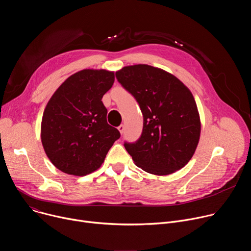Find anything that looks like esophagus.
<instances>
[{
  "instance_id": "esophagus-1",
  "label": "esophagus",
  "mask_w": 251,
  "mask_h": 251,
  "mask_svg": "<svg viewBox=\"0 0 251 251\" xmlns=\"http://www.w3.org/2000/svg\"><path fill=\"white\" fill-rule=\"evenodd\" d=\"M124 129H125V127H124V125H120L119 127H118V130H119V132L121 133V134H123V132H124Z\"/></svg>"
}]
</instances>
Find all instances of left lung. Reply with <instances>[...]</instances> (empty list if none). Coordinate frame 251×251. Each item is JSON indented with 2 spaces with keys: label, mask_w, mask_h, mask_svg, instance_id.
<instances>
[{
  "label": "left lung",
  "mask_w": 251,
  "mask_h": 251,
  "mask_svg": "<svg viewBox=\"0 0 251 251\" xmlns=\"http://www.w3.org/2000/svg\"><path fill=\"white\" fill-rule=\"evenodd\" d=\"M116 78L139 103L143 131L124 147L137 167L170 175L192 159L201 135V120L190 89L175 75L148 64L125 66Z\"/></svg>",
  "instance_id": "left-lung-1"
}]
</instances>
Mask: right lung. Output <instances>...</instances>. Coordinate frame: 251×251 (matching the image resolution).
Segmentation results:
<instances>
[{
  "label": "right lung",
  "instance_id": "obj_1",
  "mask_svg": "<svg viewBox=\"0 0 251 251\" xmlns=\"http://www.w3.org/2000/svg\"><path fill=\"white\" fill-rule=\"evenodd\" d=\"M114 73L83 69L53 93L44 111L41 137L45 152L58 170L74 176L96 171L119 131L107 123L101 101L114 83Z\"/></svg>",
  "mask_w": 251,
  "mask_h": 251
}]
</instances>
